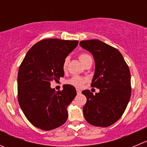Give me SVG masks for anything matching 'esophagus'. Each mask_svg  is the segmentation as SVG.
I'll return each instance as SVG.
<instances>
[{
    "label": "esophagus",
    "instance_id": "34e87169",
    "mask_svg": "<svg viewBox=\"0 0 147 147\" xmlns=\"http://www.w3.org/2000/svg\"><path fill=\"white\" fill-rule=\"evenodd\" d=\"M77 93H78V94H80L81 93V90H80L77 89Z\"/></svg>",
    "mask_w": 147,
    "mask_h": 147
}]
</instances>
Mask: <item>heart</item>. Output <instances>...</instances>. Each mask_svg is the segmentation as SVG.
Instances as JSON below:
<instances>
[{"instance_id":"heart-1","label":"heart","mask_w":147,"mask_h":147,"mask_svg":"<svg viewBox=\"0 0 147 147\" xmlns=\"http://www.w3.org/2000/svg\"><path fill=\"white\" fill-rule=\"evenodd\" d=\"M89 57H90V55H88V54H85V53L80 54L79 56V59H80V60L81 61V62H82V63L85 60V59H87L88 58H89ZM68 62H69V58L68 57L65 58V59L64 60V62H63V69H67ZM86 82H87L86 78L75 75V76L72 77L70 79L68 80L67 81V83L69 84V85H73V86L76 87V88H82V87L84 85V84H85Z\"/></svg>"}]
</instances>
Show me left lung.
Listing matches in <instances>:
<instances>
[{
  "instance_id": "obj_1",
  "label": "left lung",
  "mask_w": 147,
  "mask_h": 147,
  "mask_svg": "<svg viewBox=\"0 0 147 147\" xmlns=\"http://www.w3.org/2000/svg\"><path fill=\"white\" fill-rule=\"evenodd\" d=\"M80 45L90 52L95 59V73L91 86L100 90L98 93L85 90L87 98L84 117L92 126L107 127L122 116L131 93L129 66L116 48L98 39L81 41Z\"/></svg>"
}]
</instances>
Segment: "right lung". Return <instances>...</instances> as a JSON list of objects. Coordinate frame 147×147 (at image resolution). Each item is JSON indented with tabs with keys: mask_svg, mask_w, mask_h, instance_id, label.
Wrapping results in <instances>:
<instances>
[{
	"mask_svg": "<svg viewBox=\"0 0 147 147\" xmlns=\"http://www.w3.org/2000/svg\"><path fill=\"white\" fill-rule=\"evenodd\" d=\"M78 41L43 39L28 50L18 73V100L31 124L42 130L55 129L66 122L67 108L76 96L71 85L55 91L50 82L64 77L63 62Z\"/></svg>",
	"mask_w": 147,
	"mask_h": 147,
	"instance_id": "add662e5",
	"label": "right lung"
}]
</instances>
